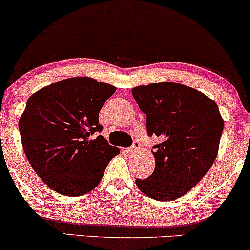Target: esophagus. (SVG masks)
Here are the masks:
<instances>
[{
  "label": "esophagus",
  "instance_id": "34e87169",
  "mask_svg": "<svg viewBox=\"0 0 250 250\" xmlns=\"http://www.w3.org/2000/svg\"><path fill=\"white\" fill-rule=\"evenodd\" d=\"M140 147H141V145H140V142L137 141V140H135L134 143H133V146H131L130 148L125 149V151H127L128 154H133V153H135V151L139 150Z\"/></svg>",
  "mask_w": 250,
  "mask_h": 250
}]
</instances>
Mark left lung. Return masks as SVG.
I'll return each mask as SVG.
<instances>
[{"label":"left lung","mask_w":250,"mask_h":250,"mask_svg":"<svg viewBox=\"0 0 250 250\" xmlns=\"http://www.w3.org/2000/svg\"><path fill=\"white\" fill-rule=\"evenodd\" d=\"M147 115V134L157 136L155 169L136 186L147 196L171 201L188 193L216 159L222 117L217 104L199 90L175 82L151 83L133 89Z\"/></svg>","instance_id":"1"}]
</instances>
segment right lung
I'll return each instance as SVG.
<instances>
[{"instance_id": "add662e5", "label": "right lung", "mask_w": 250, "mask_h": 250, "mask_svg": "<svg viewBox=\"0 0 250 250\" xmlns=\"http://www.w3.org/2000/svg\"><path fill=\"white\" fill-rule=\"evenodd\" d=\"M116 88L89 77H71L28 99L19 122L25 156L48 187L80 196L101 181L120 150L96 133L99 114Z\"/></svg>"}]
</instances>
